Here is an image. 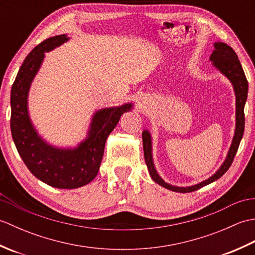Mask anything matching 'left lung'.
<instances>
[{
    "mask_svg": "<svg viewBox=\"0 0 255 255\" xmlns=\"http://www.w3.org/2000/svg\"><path fill=\"white\" fill-rule=\"evenodd\" d=\"M215 50L211 53L210 60L214 62V66L219 69L221 72H223L227 78H228L232 85H234V89L236 92V106H237V112H236V117H237V126H236V132L234 140H232V144L230 147V150L227 155L226 161L224 164L221 165L220 169L215 173V174L209 177L208 180H206L202 183L196 184L194 186L189 187H176L170 185V184L165 183L162 178L158 175L156 173L153 162H152V154H151V137L150 133L144 130L142 132V141H143V153H144V160L145 164L148 166V170L150 172V175L152 177V180L158 183L159 185L163 186L170 191L177 192V193H191L194 191H197V189L202 188L205 185H208V184L213 183L214 181L218 180L219 177L223 176L225 173L228 171L230 165L234 162V159L236 156V153L239 148V144L241 139L243 137V132H245V104L248 97V80L246 78L245 71H243L241 63L238 59L237 53L235 50L232 49L230 46H228L225 42H215Z\"/></svg>",
    "mask_w": 255,
    "mask_h": 255,
    "instance_id": "obj_1",
    "label": "left lung"
}]
</instances>
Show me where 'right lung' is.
<instances>
[{
    "instance_id": "add662e5",
    "label": "right lung",
    "mask_w": 255,
    "mask_h": 255,
    "mask_svg": "<svg viewBox=\"0 0 255 255\" xmlns=\"http://www.w3.org/2000/svg\"><path fill=\"white\" fill-rule=\"evenodd\" d=\"M66 35L50 37L40 42L26 57L10 91V131L20 158L40 181L56 188H78L97 175L104 154L106 139L124 113L131 104L105 108L97 112L91 124L89 137L77 149L62 150L47 144L29 121L27 95L32 79L44 60L45 51L60 46Z\"/></svg>"
}]
</instances>
